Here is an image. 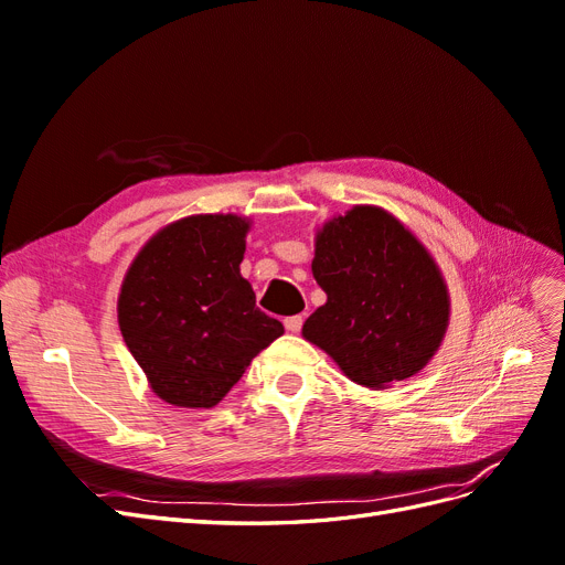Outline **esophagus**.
<instances>
[{
    "label": "esophagus",
    "mask_w": 565,
    "mask_h": 565,
    "mask_svg": "<svg viewBox=\"0 0 565 565\" xmlns=\"http://www.w3.org/2000/svg\"><path fill=\"white\" fill-rule=\"evenodd\" d=\"M301 324H303V318L301 316H289V318H285V330L287 332H299L301 330Z\"/></svg>",
    "instance_id": "obj_1"
}]
</instances>
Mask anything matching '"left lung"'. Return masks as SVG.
<instances>
[{"label":"left lung","mask_w":565,"mask_h":565,"mask_svg":"<svg viewBox=\"0 0 565 565\" xmlns=\"http://www.w3.org/2000/svg\"><path fill=\"white\" fill-rule=\"evenodd\" d=\"M313 278L328 301L301 334L372 391L415 377L450 324L446 278L417 235L377 204H353L316 231Z\"/></svg>","instance_id":"obj_1"}]
</instances>
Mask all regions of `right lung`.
Returning a JSON list of instances; mask_svg holds the SVG:
<instances>
[{"instance_id": "1", "label": "right lung", "mask_w": 565, "mask_h": 565, "mask_svg": "<svg viewBox=\"0 0 565 565\" xmlns=\"http://www.w3.org/2000/svg\"><path fill=\"white\" fill-rule=\"evenodd\" d=\"M252 218L193 214L160 228L134 256L117 322L158 398L210 409L276 341L282 322L256 309L241 276Z\"/></svg>"}]
</instances>
